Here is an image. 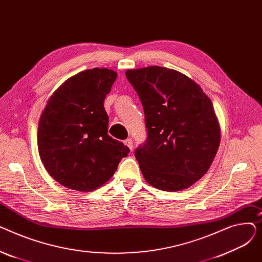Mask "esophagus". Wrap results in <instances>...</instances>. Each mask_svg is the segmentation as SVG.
I'll list each match as a JSON object with an SVG mask.
<instances>
[{
    "label": "esophagus",
    "instance_id": "obj_1",
    "mask_svg": "<svg viewBox=\"0 0 262 262\" xmlns=\"http://www.w3.org/2000/svg\"><path fill=\"white\" fill-rule=\"evenodd\" d=\"M124 143H125V145H127L130 149L134 147V143H133L132 138H127L126 140H124Z\"/></svg>",
    "mask_w": 262,
    "mask_h": 262
}]
</instances>
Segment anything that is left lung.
<instances>
[{
    "instance_id": "1",
    "label": "left lung",
    "mask_w": 262,
    "mask_h": 262,
    "mask_svg": "<svg viewBox=\"0 0 262 262\" xmlns=\"http://www.w3.org/2000/svg\"><path fill=\"white\" fill-rule=\"evenodd\" d=\"M142 103L147 138L135 150L145 181L181 191L207 173L221 129L213 105L195 81L158 66L125 73Z\"/></svg>"
}]
</instances>
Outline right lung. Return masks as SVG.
<instances>
[{"label": "right lung", "mask_w": 262, "mask_h": 262, "mask_svg": "<svg viewBox=\"0 0 262 262\" xmlns=\"http://www.w3.org/2000/svg\"><path fill=\"white\" fill-rule=\"evenodd\" d=\"M117 75L106 68L79 72L53 93L41 114L37 136L41 161L69 189H98L130 152L108 135L104 100Z\"/></svg>", "instance_id": "right-lung-1"}]
</instances>
